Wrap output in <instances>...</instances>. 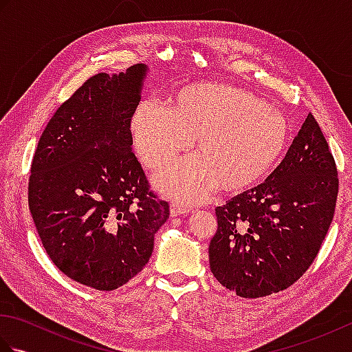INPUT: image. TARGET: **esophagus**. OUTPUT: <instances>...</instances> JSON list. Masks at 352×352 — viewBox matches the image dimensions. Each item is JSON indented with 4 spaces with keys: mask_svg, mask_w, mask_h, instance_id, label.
<instances>
[{
    "mask_svg": "<svg viewBox=\"0 0 352 352\" xmlns=\"http://www.w3.org/2000/svg\"><path fill=\"white\" fill-rule=\"evenodd\" d=\"M190 210L188 207H184L182 204H177V203H172L170 204V214L172 216H180V214H188Z\"/></svg>",
    "mask_w": 352,
    "mask_h": 352,
    "instance_id": "1",
    "label": "esophagus"
}]
</instances>
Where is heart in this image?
<instances>
[{
  "label": "heart",
  "instance_id": "1",
  "mask_svg": "<svg viewBox=\"0 0 352 352\" xmlns=\"http://www.w3.org/2000/svg\"><path fill=\"white\" fill-rule=\"evenodd\" d=\"M130 129L138 155L153 170L166 168L193 139L197 155L157 177L160 190L183 203L203 201L216 188L226 193L252 188L271 172L289 140L281 111L221 83L183 87L169 107L142 102Z\"/></svg>",
  "mask_w": 352,
  "mask_h": 352
}]
</instances>
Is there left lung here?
Instances as JSON below:
<instances>
[{
    "label": "left lung",
    "mask_w": 352,
    "mask_h": 352,
    "mask_svg": "<svg viewBox=\"0 0 352 352\" xmlns=\"http://www.w3.org/2000/svg\"><path fill=\"white\" fill-rule=\"evenodd\" d=\"M338 168L311 113L265 183L216 207L210 269L223 287L260 298L290 287L316 258L331 226Z\"/></svg>",
    "instance_id": "1"
}]
</instances>
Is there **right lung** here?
<instances>
[{"instance_id":"right-lung-1","label":"right lung","mask_w":352,"mask_h":352,"mask_svg":"<svg viewBox=\"0 0 352 352\" xmlns=\"http://www.w3.org/2000/svg\"><path fill=\"white\" fill-rule=\"evenodd\" d=\"M146 66L95 74L50 119L28 180V207L52 263L71 280L115 290L148 263L169 218L133 153L131 118Z\"/></svg>"}]
</instances>
